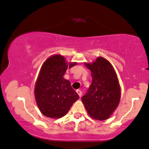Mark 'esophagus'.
I'll list each match as a JSON object with an SVG mask.
<instances>
[{"label": "esophagus", "mask_w": 149, "mask_h": 149, "mask_svg": "<svg viewBox=\"0 0 149 149\" xmlns=\"http://www.w3.org/2000/svg\"><path fill=\"white\" fill-rule=\"evenodd\" d=\"M76 92H77L78 95H79V97H81V95H82V92H81V91L79 90V89H77V90H76Z\"/></svg>", "instance_id": "34e87169"}]
</instances>
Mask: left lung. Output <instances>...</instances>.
<instances>
[{
  "label": "left lung",
  "mask_w": 149,
  "mask_h": 149,
  "mask_svg": "<svg viewBox=\"0 0 149 149\" xmlns=\"http://www.w3.org/2000/svg\"><path fill=\"white\" fill-rule=\"evenodd\" d=\"M89 69L92 81L81 100L92 118L108 119L118 106L121 89L113 66L106 59L99 57L92 63H84Z\"/></svg>",
  "instance_id": "8db88e82"
}]
</instances>
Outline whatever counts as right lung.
I'll use <instances>...</instances> for the list:
<instances>
[{
    "instance_id": "add662e5",
    "label": "right lung",
    "mask_w": 149,
    "mask_h": 149,
    "mask_svg": "<svg viewBox=\"0 0 149 149\" xmlns=\"http://www.w3.org/2000/svg\"><path fill=\"white\" fill-rule=\"evenodd\" d=\"M76 64L66 63L65 57L59 54L51 56L44 63L35 86V97L44 116L63 117L79 98L70 81L63 77L68 68Z\"/></svg>"
}]
</instances>
